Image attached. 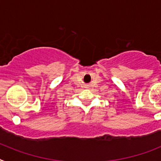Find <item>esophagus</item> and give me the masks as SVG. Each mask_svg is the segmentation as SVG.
I'll list each match as a JSON object with an SVG mask.
<instances>
[{"mask_svg": "<svg viewBox=\"0 0 161 161\" xmlns=\"http://www.w3.org/2000/svg\"><path fill=\"white\" fill-rule=\"evenodd\" d=\"M86 86H88V85H86Z\"/></svg>", "mask_w": 161, "mask_h": 161, "instance_id": "1", "label": "esophagus"}]
</instances>
